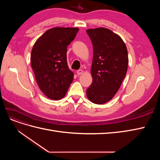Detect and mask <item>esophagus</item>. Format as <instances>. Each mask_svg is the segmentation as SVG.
I'll return each mask as SVG.
<instances>
[{
	"mask_svg": "<svg viewBox=\"0 0 160 160\" xmlns=\"http://www.w3.org/2000/svg\"><path fill=\"white\" fill-rule=\"evenodd\" d=\"M83 70H81V69L77 70V75H81L82 73H83Z\"/></svg>",
	"mask_w": 160,
	"mask_h": 160,
	"instance_id": "34e87169",
	"label": "esophagus"
}]
</instances>
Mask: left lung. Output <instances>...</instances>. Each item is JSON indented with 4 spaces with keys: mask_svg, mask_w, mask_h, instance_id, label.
<instances>
[{
    "mask_svg": "<svg viewBox=\"0 0 160 160\" xmlns=\"http://www.w3.org/2000/svg\"><path fill=\"white\" fill-rule=\"evenodd\" d=\"M93 44L91 85L87 96L95 104L110 101L119 90L128 71V55L122 38L108 28L88 29Z\"/></svg>",
    "mask_w": 160,
    "mask_h": 160,
    "instance_id": "left-lung-1",
    "label": "left lung"
}]
</instances>
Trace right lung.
Listing matches in <instances>:
<instances>
[{
    "label": "right lung",
    "instance_id": "right-lung-1",
    "mask_svg": "<svg viewBox=\"0 0 160 160\" xmlns=\"http://www.w3.org/2000/svg\"><path fill=\"white\" fill-rule=\"evenodd\" d=\"M78 28L55 27L38 38L31 51V67L40 89L48 98H64L74 74L67 61V49Z\"/></svg>",
    "mask_w": 160,
    "mask_h": 160
}]
</instances>
